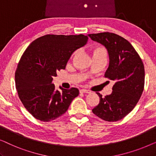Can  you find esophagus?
Here are the masks:
<instances>
[{
    "instance_id": "esophagus-1",
    "label": "esophagus",
    "mask_w": 156,
    "mask_h": 156,
    "mask_svg": "<svg viewBox=\"0 0 156 156\" xmlns=\"http://www.w3.org/2000/svg\"><path fill=\"white\" fill-rule=\"evenodd\" d=\"M80 93H87V94H90L91 91L88 90V89H82L80 90Z\"/></svg>"
}]
</instances>
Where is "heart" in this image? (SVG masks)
Returning <instances> with one entry per match:
<instances>
[{
    "label": "heart",
    "instance_id": "obj_1",
    "mask_svg": "<svg viewBox=\"0 0 156 156\" xmlns=\"http://www.w3.org/2000/svg\"><path fill=\"white\" fill-rule=\"evenodd\" d=\"M93 55H102V56L106 57L107 52H106L105 48H102V47H97L93 50Z\"/></svg>",
    "mask_w": 156,
    "mask_h": 156
}]
</instances>
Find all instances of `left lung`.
I'll return each mask as SVG.
<instances>
[{
    "label": "left lung",
    "mask_w": 156,
    "mask_h": 156,
    "mask_svg": "<svg viewBox=\"0 0 156 156\" xmlns=\"http://www.w3.org/2000/svg\"><path fill=\"white\" fill-rule=\"evenodd\" d=\"M94 41L103 44L108 51L109 65L104 76L114 84L112 93L102 97L92 109L99 118L106 121L121 120L135 107L144 89V63L131 44L115 33L89 34Z\"/></svg>",
    "instance_id": "obj_1"
}]
</instances>
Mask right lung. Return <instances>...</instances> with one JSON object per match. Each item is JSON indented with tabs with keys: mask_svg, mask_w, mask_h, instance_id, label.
<instances>
[{
	"mask_svg": "<svg viewBox=\"0 0 156 156\" xmlns=\"http://www.w3.org/2000/svg\"><path fill=\"white\" fill-rule=\"evenodd\" d=\"M86 35H46L27 47L17 66L16 87L23 106L38 120L48 122L67 112L79 89L55 90L53 78L65 69L72 53L84 46Z\"/></svg>",
	"mask_w": 156,
	"mask_h": 156,
	"instance_id": "1",
	"label": "right lung"
}]
</instances>
